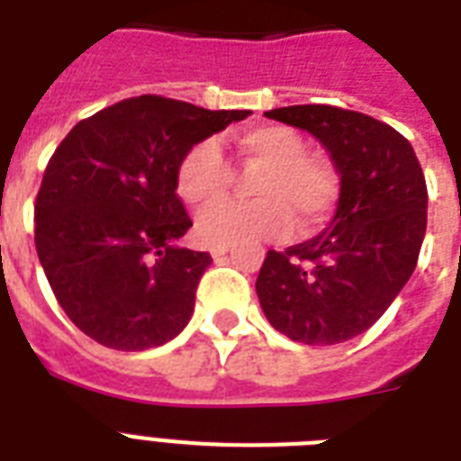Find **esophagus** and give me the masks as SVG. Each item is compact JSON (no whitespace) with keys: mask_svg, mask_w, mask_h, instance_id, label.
Listing matches in <instances>:
<instances>
[{"mask_svg":"<svg viewBox=\"0 0 461 461\" xmlns=\"http://www.w3.org/2000/svg\"><path fill=\"white\" fill-rule=\"evenodd\" d=\"M227 251H230V246H227V244H212V246H210V253H212V258H220V256H224Z\"/></svg>","mask_w":461,"mask_h":461,"instance_id":"esophagus-1","label":"esophagus"}]
</instances>
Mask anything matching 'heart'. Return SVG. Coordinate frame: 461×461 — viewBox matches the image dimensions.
Wrapping results in <instances>:
<instances>
[{
  "mask_svg": "<svg viewBox=\"0 0 461 461\" xmlns=\"http://www.w3.org/2000/svg\"><path fill=\"white\" fill-rule=\"evenodd\" d=\"M239 165L260 169L253 176V203H222L234 172L212 140H201L176 167V194L191 208H210L195 224L203 244L285 239L296 222L311 237L330 222L339 201V179L325 158L306 153V140L285 124L246 126L231 136Z\"/></svg>",
  "mask_w": 461,
  "mask_h": 461,
  "instance_id": "b5f03b06",
  "label": "heart"
}]
</instances>
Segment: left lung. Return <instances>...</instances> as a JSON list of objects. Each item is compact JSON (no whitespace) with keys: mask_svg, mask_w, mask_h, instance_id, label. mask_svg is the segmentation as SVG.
I'll list each match as a JSON object with an SVG mask.
<instances>
[{"mask_svg":"<svg viewBox=\"0 0 461 461\" xmlns=\"http://www.w3.org/2000/svg\"><path fill=\"white\" fill-rule=\"evenodd\" d=\"M266 117L313 133L342 179L328 230L267 251L258 302L294 342H347L385 313L414 273L426 234V176L411 143L361 112L292 104Z\"/></svg>","mask_w":461,"mask_h":461,"instance_id":"obj_1","label":"left lung"}]
</instances>
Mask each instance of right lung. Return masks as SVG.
Here are the masks:
<instances>
[{
  "mask_svg": "<svg viewBox=\"0 0 461 461\" xmlns=\"http://www.w3.org/2000/svg\"><path fill=\"white\" fill-rule=\"evenodd\" d=\"M249 114L139 95L81 119L57 146L35 198V249L59 306L90 339L143 351L186 328L212 258L172 246L194 224L176 167Z\"/></svg>",
  "mask_w": 461,
  "mask_h": 461,
  "instance_id": "1",
  "label": "right lung"
}]
</instances>
